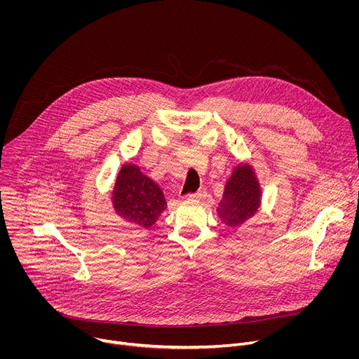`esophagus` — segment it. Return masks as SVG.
Wrapping results in <instances>:
<instances>
[{"label": "esophagus", "instance_id": "34e87169", "mask_svg": "<svg viewBox=\"0 0 359 359\" xmlns=\"http://www.w3.org/2000/svg\"><path fill=\"white\" fill-rule=\"evenodd\" d=\"M206 196H208V190L206 189H200L194 194H191V197L196 198V200H204V198H206Z\"/></svg>", "mask_w": 359, "mask_h": 359}]
</instances>
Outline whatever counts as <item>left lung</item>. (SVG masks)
Listing matches in <instances>:
<instances>
[{"label": "left lung", "mask_w": 359, "mask_h": 359, "mask_svg": "<svg viewBox=\"0 0 359 359\" xmlns=\"http://www.w3.org/2000/svg\"><path fill=\"white\" fill-rule=\"evenodd\" d=\"M263 189L254 168L247 162L237 163L224 184L217 217L227 227L236 229L250 220L262 208Z\"/></svg>", "instance_id": "1"}]
</instances>
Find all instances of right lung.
<instances>
[{
  "mask_svg": "<svg viewBox=\"0 0 359 359\" xmlns=\"http://www.w3.org/2000/svg\"><path fill=\"white\" fill-rule=\"evenodd\" d=\"M111 198L116 216L142 229L155 224L168 208L161 186L130 162L122 165Z\"/></svg>",
  "mask_w": 359,
  "mask_h": 359,
  "instance_id": "right-lung-1",
  "label": "right lung"
}]
</instances>
